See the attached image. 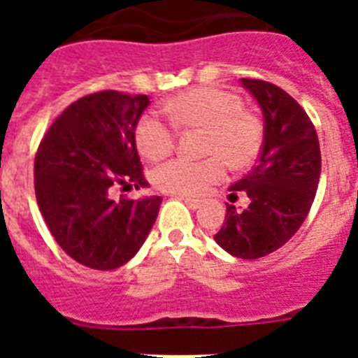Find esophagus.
Masks as SVG:
<instances>
[{"mask_svg":"<svg viewBox=\"0 0 358 358\" xmlns=\"http://www.w3.org/2000/svg\"><path fill=\"white\" fill-rule=\"evenodd\" d=\"M182 201H185L186 206L192 208V210H197V208H201V204H202V202L197 201V199H189V197H185Z\"/></svg>","mask_w":358,"mask_h":358,"instance_id":"1","label":"esophagus"}]
</instances>
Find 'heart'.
I'll return each mask as SVG.
<instances>
[{"instance_id":"obj_1","label":"heart","mask_w":358,"mask_h":358,"mask_svg":"<svg viewBox=\"0 0 358 358\" xmlns=\"http://www.w3.org/2000/svg\"><path fill=\"white\" fill-rule=\"evenodd\" d=\"M177 127L204 129L202 161L177 159L161 164L152 181L163 192L195 197L231 169H245L256 159L264 141V129L258 118L243 110L238 94L218 87H195L170 98L164 106ZM136 141L145 157L157 161L169 156L176 143V132L159 116L145 115L136 127Z\"/></svg>"}]
</instances>
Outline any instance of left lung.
Wrapping results in <instances>:
<instances>
[{
    "instance_id": "8db88e82",
    "label": "left lung",
    "mask_w": 358,
    "mask_h": 358,
    "mask_svg": "<svg viewBox=\"0 0 358 358\" xmlns=\"http://www.w3.org/2000/svg\"><path fill=\"white\" fill-rule=\"evenodd\" d=\"M264 116V143L255 169L235 185L249 197L242 210L226 204L215 242L231 256L256 260L285 245L305 222L317 192L321 150L317 132L301 106L271 82L242 78Z\"/></svg>"
}]
</instances>
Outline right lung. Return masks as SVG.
<instances>
[{
    "mask_svg": "<svg viewBox=\"0 0 358 358\" xmlns=\"http://www.w3.org/2000/svg\"><path fill=\"white\" fill-rule=\"evenodd\" d=\"M147 94L100 91L66 107L36 156V197L57 243L75 262L113 271L140 251L163 199L113 201V186H147L136 125Z\"/></svg>",
    "mask_w": 358,
    "mask_h": 358,
    "instance_id": "right-lung-1",
    "label": "right lung"
}]
</instances>
